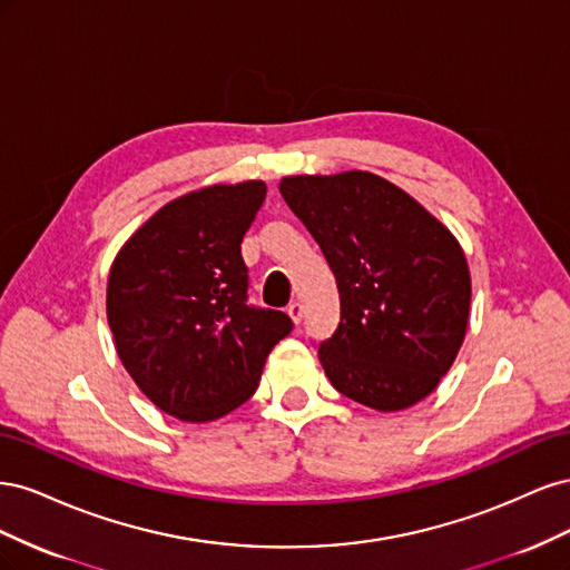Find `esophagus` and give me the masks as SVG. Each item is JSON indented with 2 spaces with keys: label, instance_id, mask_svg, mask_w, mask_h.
<instances>
[{
  "label": "esophagus",
  "instance_id": "esophagus-1",
  "mask_svg": "<svg viewBox=\"0 0 570 570\" xmlns=\"http://www.w3.org/2000/svg\"><path fill=\"white\" fill-rule=\"evenodd\" d=\"M287 314H289V318L295 321L297 325L302 323V318H304V306L299 304V302H292L289 306H287Z\"/></svg>",
  "mask_w": 570,
  "mask_h": 570
}]
</instances>
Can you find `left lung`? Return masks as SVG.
I'll return each mask as SVG.
<instances>
[{
  "mask_svg": "<svg viewBox=\"0 0 570 570\" xmlns=\"http://www.w3.org/2000/svg\"><path fill=\"white\" fill-rule=\"evenodd\" d=\"M281 195L337 283L340 323L318 347L333 387L377 411L425 400L469 325L471 273L456 237L366 170L289 176Z\"/></svg>",
  "mask_w": 570,
  "mask_h": 570,
  "instance_id": "1",
  "label": "left lung"
}]
</instances>
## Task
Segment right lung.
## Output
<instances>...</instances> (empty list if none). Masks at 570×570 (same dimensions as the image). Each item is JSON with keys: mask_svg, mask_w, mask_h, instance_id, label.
<instances>
[{"mask_svg": "<svg viewBox=\"0 0 570 570\" xmlns=\"http://www.w3.org/2000/svg\"><path fill=\"white\" fill-rule=\"evenodd\" d=\"M262 180L212 185L154 214L118 252L107 318L116 352L149 402L187 423L226 416L256 392L287 314L247 304L243 237Z\"/></svg>", "mask_w": 570, "mask_h": 570, "instance_id": "add662e5", "label": "right lung"}]
</instances>
